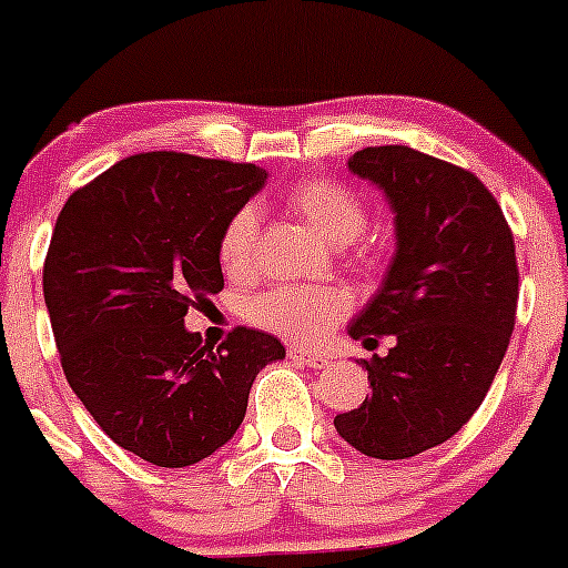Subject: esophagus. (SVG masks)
<instances>
[{"instance_id": "esophagus-1", "label": "esophagus", "mask_w": 568, "mask_h": 568, "mask_svg": "<svg viewBox=\"0 0 568 568\" xmlns=\"http://www.w3.org/2000/svg\"><path fill=\"white\" fill-rule=\"evenodd\" d=\"M290 358L310 366V369H324V366H329L327 355L315 353V349H304V346H290Z\"/></svg>"}]
</instances>
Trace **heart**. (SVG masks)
Listing matches in <instances>:
<instances>
[{"instance_id": "obj_1", "label": "heart", "mask_w": 568, "mask_h": 568, "mask_svg": "<svg viewBox=\"0 0 568 568\" xmlns=\"http://www.w3.org/2000/svg\"><path fill=\"white\" fill-rule=\"evenodd\" d=\"M293 213H298L321 239L344 247L366 227V207L358 193L333 179H307L295 184L287 195ZM258 215L253 207L233 213L219 239V261L230 275L247 273L253 264ZM349 310V295L341 287H270L247 301V318L293 344H318Z\"/></svg>"}]
</instances>
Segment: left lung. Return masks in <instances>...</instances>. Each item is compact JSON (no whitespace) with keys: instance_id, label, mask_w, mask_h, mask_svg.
<instances>
[{"instance_id":"left-lung-1","label":"left lung","mask_w":568,"mask_h":568,"mask_svg":"<svg viewBox=\"0 0 568 568\" xmlns=\"http://www.w3.org/2000/svg\"><path fill=\"white\" fill-rule=\"evenodd\" d=\"M346 164L395 215V255L349 335H395V346L361 361L373 395L335 415V429L369 458H413L453 438L489 393L518 310L515 239L469 170L404 144Z\"/></svg>"}]
</instances>
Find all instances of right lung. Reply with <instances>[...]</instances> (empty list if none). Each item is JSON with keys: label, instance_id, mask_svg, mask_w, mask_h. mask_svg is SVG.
<instances>
[{"label": "right lung", "instance_id": "right-lung-1", "mask_svg": "<svg viewBox=\"0 0 568 568\" xmlns=\"http://www.w3.org/2000/svg\"><path fill=\"white\" fill-rule=\"evenodd\" d=\"M267 170L187 153L122 159L70 195L44 258V307L70 389L115 444L182 469L222 449L255 375L287 355L239 327L219 349L184 327L224 287V224Z\"/></svg>", "mask_w": 568, "mask_h": 568}]
</instances>
